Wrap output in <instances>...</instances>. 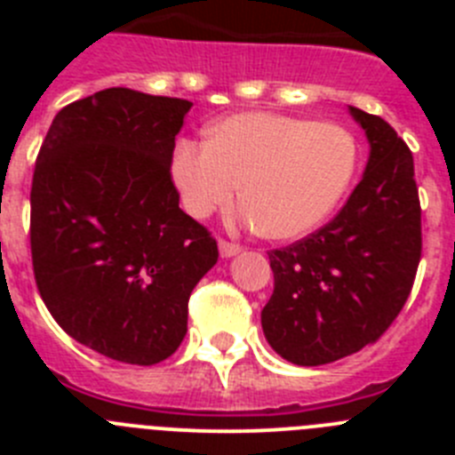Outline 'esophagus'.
<instances>
[{"instance_id":"esophagus-1","label":"esophagus","mask_w":455,"mask_h":455,"mask_svg":"<svg viewBox=\"0 0 455 455\" xmlns=\"http://www.w3.org/2000/svg\"><path fill=\"white\" fill-rule=\"evenodd\" d=\"M219 251H220V257H235L241 252V246L239 243H232V241H225L220 239L219 241Z\"/></svg>"}]
</instances>
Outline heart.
Segmentation results:
<instances>
[{
	"label": "heart",
	"instance_id": "1",
	"mask_svg": "<svg viewBox=\"0 0 455 455\" xmlns=\"http://www.w3.org/2000/svg\"><path fill=\"white\" fill-rule=\"evenodd\" d=\"M357 164L351 132L271 111L219 120L207 143L180 140L171 178L193 219H207L235 198L236 220L271 239L307 235L347 193Z\"/></svg>",
	"mask_w": 455,
	"mask_h": 455
}]
</instances>
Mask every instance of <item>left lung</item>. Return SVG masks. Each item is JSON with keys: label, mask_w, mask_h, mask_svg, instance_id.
<instances>
[{"label": "left lung", "mask_w": 455, "mask_h": 455, "mask_svg": "<svg viewBox=\"0 0 455 455\" xmlns=\"http://www.w3.org/2000/svg\"><path fill=\"white\" fill-rule=\"evenodd\" d=\"M367 134L364 175L315 235L268 252L271 299L262 331L287 363L319 367L373 344L399 316L421 257L415 164L378 116L348 107Z\"/></svg>", "instance_id": "1"}]
</instances>
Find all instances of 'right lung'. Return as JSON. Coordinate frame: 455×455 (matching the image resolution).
Segmentation results:
<instances>
[{
  "mask_svg": "<svg viewBox=\"0 0 455 455\" xmlns=\"http://www.w3.org/2000/svg\"><path fill=\"white\" fill-rule=\"evenodd\" d=\"M193 104L104 88L52 120L31 184V259L50 315L84 347L156 364L187 335L188 296L219 259L180 209L175 136Z\"/></svg>",
  "mask_w": 455,
  "mask_h": 455,
  "instance_id": "obj_1",
  "label": "right lung"
}]
</instances>
